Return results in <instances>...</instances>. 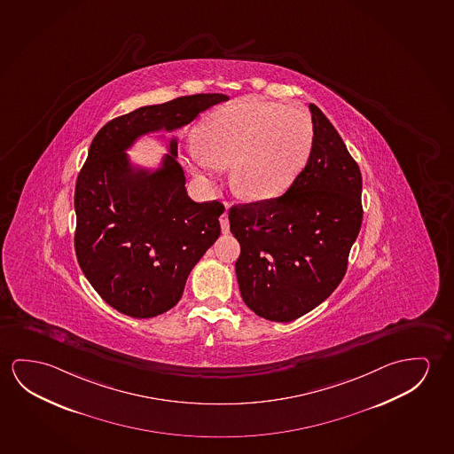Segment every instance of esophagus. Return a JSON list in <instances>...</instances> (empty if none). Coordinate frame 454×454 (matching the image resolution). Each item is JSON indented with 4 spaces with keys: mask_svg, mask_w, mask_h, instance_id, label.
<instances>
[{
    "mask_svg": "<svg viewBox=\"0 0 454 454\" xmlns=\"http://www.w3.org/2000/svg\"><path fill=\"white\" fill-rule=\"evenodd\" d=\"M220 226H222V232L228 234L230 232V218H228V212L224 210L222 216H220Z\"/></svg>",
    "mask_w": 454,
    "mask_h": 454,
    "instance_id": "obj_1",
    "label": "esophagus"
}]
</instances>
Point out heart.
Masks as SVG:
<instances>
[{
	"label": "heart",
	"instance_id": "heart-1",
	"mask_svg": "<svg viewBox=\"0 0 454 454\" xmlns=\"http://www.w3.org/2000/svg\"><path fill=\"white\" fill-rule=\"evenodd\" d=\"M313 145V121L303 108L247 98L206 119L190 146V167L200 177L214 179L231 165L234 192L250 201H267L293 185Z\"/></svg>",
	"mask_w": 454,
	"mask_h": 454
}]
</instances>
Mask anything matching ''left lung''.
<instances>
[{
    "label": "left lung",
    "instance_id": "obj_1",
    "mask_svg": "<svg viewBox=\"0 0 454 454\" xmlns=\"http://www.w3.org/2000/svg\"><path fill=\"white\" fill-rule=\"evenodd\" d=\"M309 112L313 151L286 193L230 209L240 295L267 321H294L325 301L362 228L360 168L325 114Z\"/></svg>",
    "mask_w": 454,
    "mask_h": 454
}]
</instances>
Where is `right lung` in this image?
<instances>
[{
    "label": "right lung",
    "instance_id": "add662e5",
    "mask_svg": "<svg viewBox=\"0 0 454 454\" xmlns=\"http://www.w3.org/2000/svg\"><path fill=\"white\" fill-rule=\"evenodd\" d=\"M224 94L147 105L106 122L92 140L75 185V253L84 277L110 307L137 319L181 301L192 269L220 236L218 201L187 195L169 141L157 169L133 167L126 151L146 133L187 126Z\"/></svg>",
    "mask_w": 454,
    "mask_h": 454
}]
</instances>
